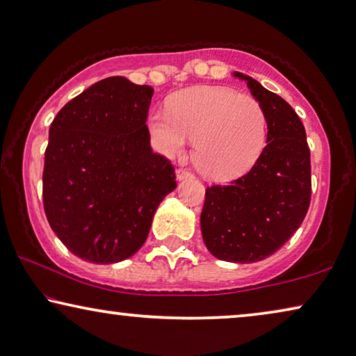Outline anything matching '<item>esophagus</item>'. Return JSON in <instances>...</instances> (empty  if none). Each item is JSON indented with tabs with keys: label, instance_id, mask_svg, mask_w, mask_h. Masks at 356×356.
<instances>
[{
	"label": "esophagus",
	"instance_id": "34e87169",
	"mask_svg": "<svg viewBox=\"0 0 356 356\" xmlns=\"http://www.w3.org/2000/svg\"><path fill=\"white\" fill-rule=\"evenodd\" d=\"M188 177H192V174H190L187 169H177L176 171V179L179 180H185V179H188Z\"/></svg>",
	"mask_w": 356,
	"mask_h": 356
}]
</instances>
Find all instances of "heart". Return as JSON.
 Segmentation results:
<instances>
[{
	"instance_id": "obj_1",
	"label": "heart",
	"mask_w": 356,
	"mask_h": 356,
	"mask_svg": "<svg viewBox=\"0 0 356 356\" xmlns=\"http://www.w3.org/2000/svg\"><path fill=\"white\" fill-rule=\"evenodd\" d=\"M153 147L174 158L196 139L193 160L206 179L230 182L245 176L267 142V116L256 99L225 86H193L174 94L168 108L148 116Z\"/></svg>"
}]
</instances>
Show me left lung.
Here are the masks:
<instances>
[{
  "label": "left lung",
  "mask_w": 356,
  "mask_h": 356,
  "mask_svg": "<svg viewBox=\"0 0 356 356\" xmlns=\"http://www.w3.org/2000/svg\"><path fill=\"white\" fill-rule=\"evenodd\" d=\"M248 83L267 116V145L259 161L230 185L206 190L201 233L212 256L252 264L267 259L294 235L309 211L310 150L305 127L293 107L256 79Z\"/></svg>",
  "instance_id": "obj_1"
}]
</instances>
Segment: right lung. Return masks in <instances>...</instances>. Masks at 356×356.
Listing matches in <instances>:
<instances>
[{
    "label": "right lung",
    "instance_id": "obj_1",
    "mask_svg": "<svg viewBox=\"0 0 356 356\" xmlns=\"http://www.w3.org/2000/svg\"><path fill=\"white\" fill-rule=\"evenodd\" d=\"M153 89L124 76L97 81L52 121L42 203L52 232L76 257L116 264L144 246L153 216L177 187L145 124Z\"/></svg>",
    "mask_w": 356,
    "mask_h": 356
}]
</instances>
